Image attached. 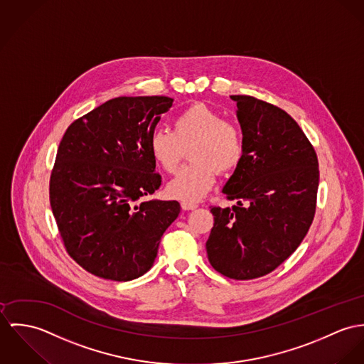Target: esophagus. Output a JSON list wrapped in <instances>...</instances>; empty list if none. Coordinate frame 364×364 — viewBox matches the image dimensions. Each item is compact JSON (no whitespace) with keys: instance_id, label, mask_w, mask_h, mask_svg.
Segmentation results:
<instances>
[{"instance_id":"34e87169","label":"esophagus","mask_w":364,"mask_h":364,"mask_svg":"<svg viewBox=\"0 0 364 364\" xmlns=\"http://www.w3.org/2000/svg\"><path fill=\"white\" fill-rule=\"evenodd\" d=\"M181 208H183L184 210H193V209L198 208V203H196V202L193 201H181Z\"/></svg>"}]
</instances>
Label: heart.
I'll return each mask as SVG.
<instances>
[{"mask_svg":"<svg viewBox=\"0 0 364 364\" xmlns=\"http://www.w3.org/2000/svg\"><path fill=\"white\" fill-rule=\"evenodd\" d=\"M173 125V131L158 128L151 134V155L166 173H176L190 149L193 162L168 183L167 191L178 200H200L215 184L216 170L228 173L242 162V131L202 103L183 110Z\"/></svg>","mask_w":364,"mask_h":364,"instance_id":"heart-1","label":"heart"}]
</instances>
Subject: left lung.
<instances>
[{
  "label": "left lung",
  "mask_w": 364,
  "mask_h": 364,
  "mask_svg": "<svg viewBox=\"0 0 364 364\" xmlns=\"http://www.w3.org/2000/svg\"><path fill=\"white\" fill-rule=\"evenodd\" d=\"M230 97L244 155L222 190L236 205L210 209L206 252L218 272L247 281L272 272L303 242L316 213L320 171L313 145L284 110L252 96Z\"/></svg>",
  "instance_id": "left-lung-1"
}]
</instances>
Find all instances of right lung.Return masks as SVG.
I'll list each match as a JSON object with an SVG mask.
<instances>
[{"instance_id": "obj_1", "label": "right lung", "mask_w": 364, "mask_h": 364, "mask_svg": "<svg viewBox=\"0 0 364 364\" xmlns=\"http://www.w3.org/2000/svg\"><path fill=\"white\" fill-rule=\"evenodd\" d=\"M167 96L116 97L73 122L57 151L50 205L68 254L99 278L127 282L151 269L177 201L141 202L162 184L149 136Z\"/></svg>"}]
</instances>
